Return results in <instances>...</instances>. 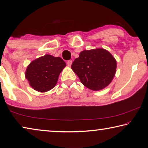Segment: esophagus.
Here are the masks:
<instances>
[{
  "label": "esophagus",
  "mask_w": 148,
  "mask_h": 148,
  "mask_svg": "<svg viewBox=\"0 0 148 148\" xmlns=\"http://www.w3.org/2000/svg\"><path fill=\"white\" fill-rule=\"evenodd\" d=\"M72 64V61H71V60H69V61H67V64H68L69 66H71Z\"/></svg>",
  "instance_id": "34e87169"
}]
</instances>
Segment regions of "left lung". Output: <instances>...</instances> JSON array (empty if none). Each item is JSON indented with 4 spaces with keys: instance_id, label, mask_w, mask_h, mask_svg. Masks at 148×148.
<instances>
[{
    "instance_id": "8db88e82",
    "label": "left lung",
    "mask_w": 148,
    "mask_h": 148,
    "mask_svg": "<svg viewBox=\"0 0 148 148\" xmlns=\"http://www.w3.org/2000/svg\"><path fill=\"white\" fill-rule=\"evenodd\" d=\"M71 68L84 86L92 91H100L112 82L117 62L106 49L97 48L80 52Z\"/></svg>"
}]
</instances>
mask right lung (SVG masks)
I'll return each instance as SVG.
<instances>
[{"instance_id": "add662e5", "label": "right lung", "mask_w": 148, "mask_h": 148, "mask_svg": "<svg viewBox=\"0 0 148 148\" xmlns=\"http://www.w3.org/2000/svg\"><path fill=\"white\" fill-rule=\"evenodd\" d=\"M66 66L61 57L45 55L32 61L26 69L25 77L34 90L44 92L53 89L59 76Z\"/></svg>"}]
</instances>
